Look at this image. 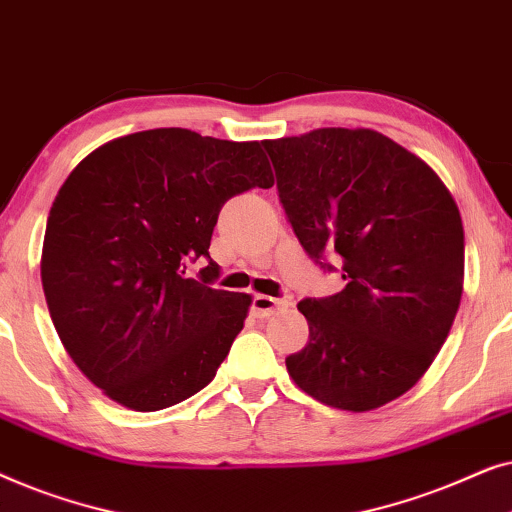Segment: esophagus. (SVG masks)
<instances>
[{"label": "esophagus", "instance_id": "obj_1", "mask_svg": "<svg viewBox=\"0 0 512 512\" xmlns=\"http://www.w3.org/2000/svg\"><path fill=\"white\" fill-rule=\"evenodd\" d=\"M284 307H289L286 300L263 296V293H256L254 300H251V312H254L256 317H261V319L270 317V314H275L277 310H284Z\"/></svg>", "mask_w": 512, "mask_h": 512}]
</instances>
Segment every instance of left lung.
Listing matches in <instances>:
<instances>
[{
	"instance_id": "1",
	"label": "left lung",
	"mask_w": 512,
	"mask_h": 512,
	"mask_svg": "<svg viewBox=\"0 0 512 512\" xmlns=\"http://www.w3.org/2000/svg\"><path fill=\"white\" fill-rule=\"evenodd\" d=\"M286 219L345 289L305 298L310 342L286 356L293 382L331 408L366 412L417 384L457 317L464 226L422 158L368 128L265 139Z\"/></svg>"
}]
</instances>
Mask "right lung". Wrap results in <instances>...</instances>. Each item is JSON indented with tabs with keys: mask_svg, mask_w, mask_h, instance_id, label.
Returning <instances> with one entry per match:
<instances>
[{
	"mask_svg": "<svg viewBox=\"0 0 512 512\" xmlns=\"http://www.w3.org/2000/svg\"><path fill=\"white\" fill-rule=\"evenodd\" d=\"M272 184L261 142L184 128L118 137L74 167L48 214L41 284L67 354L111 401L163 410L214 380L251 296L212 289L209 242L226 200Z\"/></svg>",
	"mask_w": 512,
	"mask_h": 512,
	"instance_id": "add662e5",
	"label": "right lung"
}]
</instances>
